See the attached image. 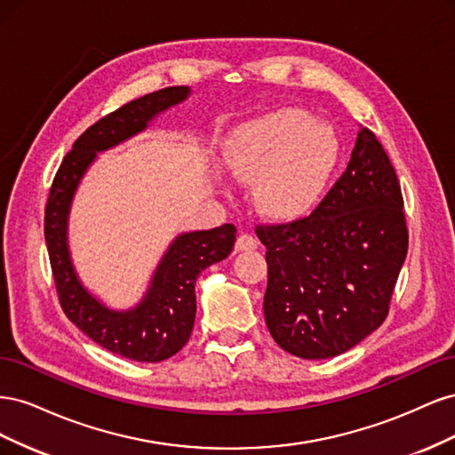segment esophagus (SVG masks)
Listing matches in <instances>:
<instances>
[{"instance_id":"esophagus-1","label":"esophagus","mask_w":455,"mask_h":455,"mask_svg":"<svg viewBox=\"0 0 455 455\" xmlns=\"http://www.w3.org/2000/svg\"><path fill=\"white\" fill-rule=\"evenodd\" d=\"M254 249H258V239L251 235V233H241L235 241V251L244 252V251H254Z\"/></svg>"}]
</instances>
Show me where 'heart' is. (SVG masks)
Returning a JSON list of instances; mask_svg holds the SVG:
<instances>
[{"label":"heart","instance_id":"b5f03b06","mask_svg":"<svg viewBox=\"0 0 455 455\" xmlns=\"http://www.w3.org/2000/svg\"><path fill=\"white\" fill-rule=\"evenodd\" d=\"M339 156L332 129L298 108L244 123L226 144V167L241 184H258L259 209L292 220L323 199Z\"/></svg>","mask_w":455,"mask_h":455}]
</instances>
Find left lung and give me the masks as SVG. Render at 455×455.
<instances>
[{"label": "left lung", "instance_id": "1", "mask_svg": "<svg viewBox=\"0 0 455 455\" xmlns=\"http://www.w3.org/2000/svg\"><path fill=\"white\" fill-rule=\"evenodd\" d=\"M403 209L387 154L361 127L346 172L309 216L256 226L267 249L266 324L284 351L330 359L383 324L408 252Z\"/></svg>", "mask_w": 455, "mask_h": 455}]
</instances>
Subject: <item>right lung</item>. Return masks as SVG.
Wrapping results in <instances>:
<instances>
[{"label":"right lung","mask_w":455,"mask_h":455,"mask_svg":"<svg viewBox=\"0 0 455 455\" xmlns=\"http://www.w3.org/2000/svg\"><path fill=\"white\" fill-rule=\"evenodd\" d=\"M189 87H167L121 106L91 125L68 151L45 206V243L59 301L81 332L100 347L139 363H161L180 351L196 323L199 273L229 256L235 226L182 233L164 252L148 294L129 311L108 309L79 283L68 251V212L79 180L96 154L148 127L157 114L188 99Z\"/></svg>","instance_id":"1"}]
</instances>
